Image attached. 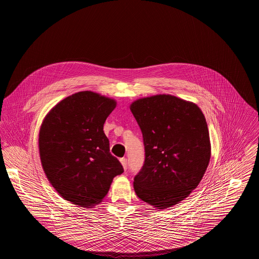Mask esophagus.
<instances>
[{
	"label": "esophagus",
	"instance_id": "34e87169",
	"mask_svg": "<svg viewBox=\"0 0 259 259\" xmlns=\"http://www.w3.org/2000/svg\"><path fill=\"white\" fill-rule=\"evenodd\" d=\"M119 160H120V162H121V164H122L123 169L126 171V169H127V159L124 158V157H122V158H120Z\"/></svg>",
	"mask_w": 259,
	"mask_h": 259
}]
</instances>
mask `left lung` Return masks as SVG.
<instances>
[{
  "mask_svg": "<svg viewBox=\"0 0 259 259\" xmlns=\"http://www.w3.org/2000/svg\"><path fill=\"white\" fill-rule=\"evenodd\" d=\"M131 111L143 133L145 163L134 179L137 195L164 209L187 197L210 159L205 117L193 103L170 95L135 101Z\"/></svg>",
  "mask_w": 259,
  "mask_h": 259,
  "instance_id": "1",
  "label": "left lung"
}]
</instances>
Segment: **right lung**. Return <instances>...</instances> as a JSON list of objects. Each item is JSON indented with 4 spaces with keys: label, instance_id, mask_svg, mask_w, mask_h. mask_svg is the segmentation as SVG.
<instances>
[{
    "label": "right lung",
    "instance_id": "right-lung-1",
    "mask_svg": "<svg viewBox=\"0 0 259 259\" xmlns=\"http://www.w3.org/2000/svg\"><path fill=\"white\" fill-rule=\"evenodd\" d=\"M116 102L84 91L56 105L42 120L38 150L50 184L80 207L102 202L122 165L110 152L104 123Z\"/></svg>",
    "mask_w": 259,
    "mask_h": 259
}]
</instances>
